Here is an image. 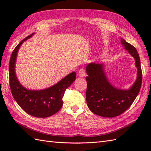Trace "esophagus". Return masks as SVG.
<instances>
[{"mask_svg": "<svg viewBox=\"0 0 151 151\" xmlns=\"http://www.w3.org/2000/svg\"><path fill=\"white\" fill-rule=\"evenodd\" d=\"M78 75L79 76H81V77H84L86 75V71L84 69H81L78 72Z\"/></svg>", "mask_w": 151, "mask_h": 151, "instance_id": "34e87169", "label": "esophagus"}]
</instances>
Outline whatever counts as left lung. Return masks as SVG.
Masks as SVG:
<instances>
[{
  "mask_svg": "<svg viewBox=\"0 0 151 151\" xmlns=\"http://www.w3.org/2000/svg\"><path fill=\"white\" fill-rule=\"evenodd\" d=\"M121 45L135 60L137 68L136 81L129 89H121L111 84L107 77L104 63H89L86 66V102L93 113L104 117H114L129 108L138 95L142 82V73L136 49L123 38Z\"/></svg>",
  "mask_w": 151,
  "mask_h": 151,
  "instance_id": "8db88e82",
  "label": "left lung"
}]
</instances>
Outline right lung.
Listing matches in <instances>:
<instances>
[{"label":"right lung","mask_w":151,"mask_h":151,"mask_svg":"<svg viewBox=\"0 0 151 151\" xmlns=\"http://www.w3.org/2000/svg\"><path fill=\"white\" fill-rule=\"evenodd\" d=\"M34 34L22 40L13 51L9 63V85L13 97L22 110L32 116L44 118L52 116L62 107L64 92L75 81L76 73H69L56 84L45 89L37 90L24 87L16 75V60L21 45Z\"/></svg>","instance_id":"add662e5"}]
</instances>
